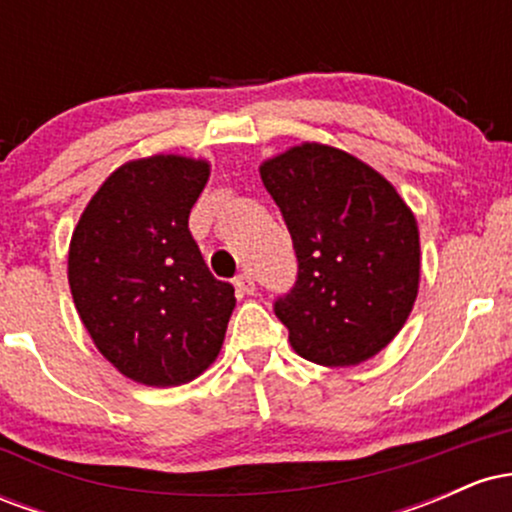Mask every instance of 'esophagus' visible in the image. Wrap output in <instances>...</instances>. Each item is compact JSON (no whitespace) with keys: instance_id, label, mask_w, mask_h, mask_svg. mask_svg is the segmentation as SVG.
Listing matches in <instances>:
<instances>
[{"instance_id":"esophagus-1","label":"esophagus","mask_w":512,"mask_h":512,"mask_svg":"<svg viewBox=\"0 0 512 512\" xmlns=\"http://www.w3.org/2000/svg\"><path fill=\"white\" fill-rule=\"evenodd\" d=\"M233 284H236V289L240 293H255V279H252L248 272L238 274L236 279H233Z\"/></svg>"}]
</instances>
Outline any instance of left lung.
Returning a JSON list of instances; mask_svg holds the SVG:
<instances>
[{
	"label": "left lung",
	"instance_id": "left-lung-1",
	"mask_svg": "<svg viewBox=\"0 0 512 512\" xmlns=\"http://www.w3.org/2000/svg\"><path fill=\"white\" fill-rule=\"evenodd\" d=\"M298 274L274 313L320 366H356L395 339L419 291V231L395 187L346 151L293 146L260 168Z\"/></svg>",
	"mask_w": 512,
	"mask_h": 512
}]
</instances>
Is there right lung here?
Instances as JSON below:
<instances>
[{
  "mask_svg": "<svg viewBox=\"0 0 512 512\" xmlns=\"http://www.w3.org/2000/svg\"><path fill=\"white\" fill-rule=\"evenodd\" d=\"M209 163L151 156L117 168L93 195L72 245L69 286L98 351L137 383L195 380L219 356L236 296L209 272L190 209Z\"/></svg>",
  "mask_w": 512,
  "mask_h": 512,
  "instance_id": "obj_1",
  "label": "right lung"
}]
</instances>
